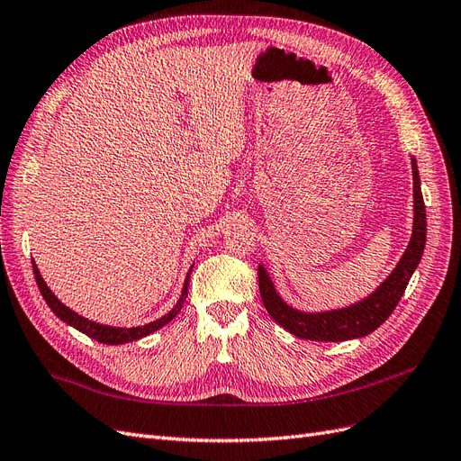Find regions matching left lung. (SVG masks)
Here are the masks:
<instances>
[{"label":"left lung","mask_w":461,"mask_h":461,"mask_svg":"<svg viewBox=\"0 0 461 461\" xmlns=\"http://www.w3.org/2000/svg\"><path fill=\"white\" fill-rule=\"evenodd\" d=\"M413 170V233L408 249L404 250L402 258L396 264L393 274L383 281L377 291L371 293L367 299L358 304H352L343 310L331 312H318V314H306L291 308L281 301V296L276 293L272 279L266 274L262 266H258V287L262 303L268 310V314L281 325V328L293 333L294 337L308 339V340H348L366 337L371 331H375L379 325L387 320L398 301L408 287V281L418 268L425 249V235H427V218H425V203L420 187V172L415 158H411Z\"/></svg>","instance_id":"1"}]
</instances>
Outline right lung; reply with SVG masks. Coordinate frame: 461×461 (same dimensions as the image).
Instances as JSON below:
<instances>
[{
  "instance_id": "add662e5",
  "label": "right lung",
  "mask_w": 461,
  "mask_h": 461,
  "mask_svg": "<svg viewBox=\"0 0 461 461\" xmlns=\"http://www.w3.org/2000/svg\"><path fill=\"white\" fill-rule=\"evenodd\" d=\"M32 268H34L38 289H40L43 299H46V303L50 304V308L53 310V314H55L57 318H61L63 321H67L68 325H72V328H77L78 331H82L84 335H87L90 339L99 340V343H103V345H124V343H131V340H138V339H141V337H145V335H151L153 331L160 330L162 325H167L168 321H172V320L177 316V312L182 310L184 301H185V296H187V285H189V274H187L180 301H177V304L168 312L167 316L158 318L157 321H151V323H147V325H140V328H111V325H101V323L86 320V318L78 316L77 312H72L70 308H67L63 303H59L57 296L51 293V289L46 285V281H43V277L40 276V272H38V268H36V264H32Z\"/></svg>"
}]
</instances>
